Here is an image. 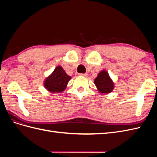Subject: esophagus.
I'll list each match as a JSON object with an SVG mask.
<instances>
[{
    "label": "esophagus",
    "instance_id": "34e87169",
    "mask_svg": "<svg viewBox=\"0 0 157 157\" xmlns=\"http://www.w3.org/2000/svg\"><path fill=\"white\" fill-rule=\"evenodd\" d=\"M79 75H80V76H82V77H87V76H88V74H86V73H80V74H79Z\"/></svg>",
    "mask_w": 157,
    "mask_h": 157
}]
</instances>
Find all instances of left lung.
Wrapping results in <instances>:
<instances>
[{"label": "left lung", "mask_w": 157, "mask_h": 157, "mask_svg": "<svg viewBox=\"0 0 157 157\" xmlns=\"http://www.w3.org/2000/svg\"><path fill=\"white\" fill-rule=\"evenodd\" d=\"M98 91L103 94H109L113 91L114 88V83L106 71H101L94 80Z\"/></svg>", "instance_id": "1"}]
</instances>
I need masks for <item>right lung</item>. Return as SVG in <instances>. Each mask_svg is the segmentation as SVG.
I'll return each instance as SVG.
<instances>
[{
    "label": "right lung",
    "instance_id": "1",
    "mask_svg": "<svg viewBox=\"0 0 157 157\" xmlns=\"http://www.w3.org/2000/svg\"><path fill=\"white\" fill-rule=\"evenodd\" d=\"M71 78L61 66H58L44 82V87L52 93H60L66 88Z\"/></svg>",
    "mask_w": 157,
    "mask_h": 157
}]
</instances>
